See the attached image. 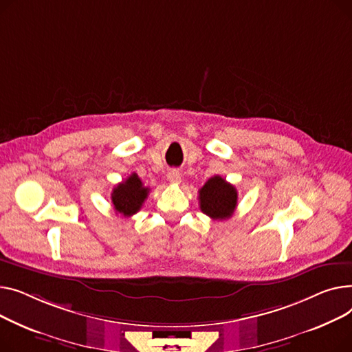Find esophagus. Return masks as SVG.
<instances>
[{"label":"esophagus","mask_w":352,"mask_h":352,"mask_svg":"<svg viewBox=\"0 0 352 352\" xmlns=\"http://www.w3.org/2000/svg\"><path fill=\"white\" fill-rule=\"evenodd\" d=\"M168 179L170 183H175V184H179L182 182V173L177 170V169H172L169 170L168 173Z\"/></svg>","instance_id":"obj_1"}]
</instances>
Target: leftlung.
<instances>
[{"mask_svg":"<svg viewBox=\"0 0 352 352\" xmlns=\"http://www.w3.org/2000/svg\"><path fill=\"white\" fill-rule=\"evenodd\" d=\"M200 210L213 220L232 217L237 206V190L221 176H213L199 190Z\"/></svg>","mask_w":352,"mask_h":352,"instance_id":"left-lung-1","label":"left lung"}]
</instances>
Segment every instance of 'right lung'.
<instances>
[{
  "label": "right lung",
  "mask_w": 352,
  "mask_h": 352,
  "mask_svg": "<svg viewBox=\"0 0 352 352\" xmlns=\"http://www.w3.org/2000/svg\"><path fill=\"white\" fill-rule=\"evenodd\" d=\"M149 188H146L136 173H132L126 180H123L115 186L111 199L116 213L125 217H131L140 210L144 200L149 195Z\"/></svg>",
  "instance_id": "1"
}]
</instances>
